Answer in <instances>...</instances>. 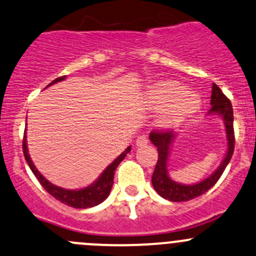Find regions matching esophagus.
Here are the masks:
<instances>
[{"label":"esophagus","mask_w":256,"mask_h":256,"mask_svg":"<svg viewBox=\"0 0 256 256\" xmlns=\"http://www.w3.org/2000/svg\"><path fill=\"white\" fill-rule=\"evenodd\" d=\"M148 143V138H147V136H144V134H142V136H140V137L137 138V140H136V144L138 146V147H142V146H146Z\"/></svg>","instance_id":"obj_1"}]
</instances>
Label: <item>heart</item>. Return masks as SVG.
<instances>
[{"label":"heart","mask_w":256,"mask_h":256,"mask_svg":"<svg viewBox=\"0 0 256 256\" xmlns=\"http://www.w3.org/2000/svg\"><path fill=\"white\" fill-rule=\"evenodd\" d=\"M150 104L156 109H167L166 123L176 124L191 116L201 106L198 96L187 92L186 85L166 80L153 85L148 92Z\"/></svg>","instance_id":"1"}]
</instances>
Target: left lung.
<instances>
[{
  "label": "left lung",
  "mask_w": 256,
  "mask_h": 256,
  "mask_svg": "<svg viewBox=\"0 0 256 256\" xmlns=\"http://www.w3.org/2000/svg\"><path fill=\"white\" fill-rule=\"evenodd\" d=\"M211 109L210 113H218L225 120L226 133H228V153L225 160L220 164L218 170L211 174L208 178L204 180L200 184L187 186L180 184L172 181L167 174V158L170 153V146L174 134V130H153L150 134V140L157 147L158 160L154 167V172L152 174V184L156 191L163 198H167L174 202H182L188 200L198 197L208 192L225 171L228 163L232 157L234 148H235V133H234V113L231 102L225 94L221 92L220 88L216 84H212V93H211Z\"/></svg>",
  "instance_id": "8db88e82"
}]
</instances>
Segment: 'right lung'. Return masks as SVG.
Instances as JSON below:
<instances>
[{
    "mask_svg": "<svg viewBox=\"0 0 256 256\" xmlns=\"http://www.w3.org/2000/svg\"><path fill=\"white\" fill-rule=\"evenodd\" d=\"M65 76L56 78L55 80L50 82L48 85L54 84V82H62L64 80ZM22 150L24 156H25V160L28 162V164L30 166L31 171L35 174L36 178L38 180V182L41 184V186L48 192L52 197L60 201V202L65 204L68 206H72L74 208H93V206L99 205L100 202H103L104 200L109 196L110 194L112 186H113V180H114V174H116V170L118 167L119 163L124 160V157L126 156V153L130 150V147L126 148L120 156H119L116 160H114V162L112 164H109L106 167V171L102 174V176L99 177L98 181L94 182L93 184L88 186L86 188L82 190H76V191H72V190H65L62 187H58L55 184H50L40 172L36 170V167L34 166L32 160H31L30 156H28V147H26V136H24L22 140Z\"/></svg>",
    "mask_w": 256,
    "mask_h": 256,
    "instance_id": "obj_1",
    "label": "right lung"
}]
</instances>
